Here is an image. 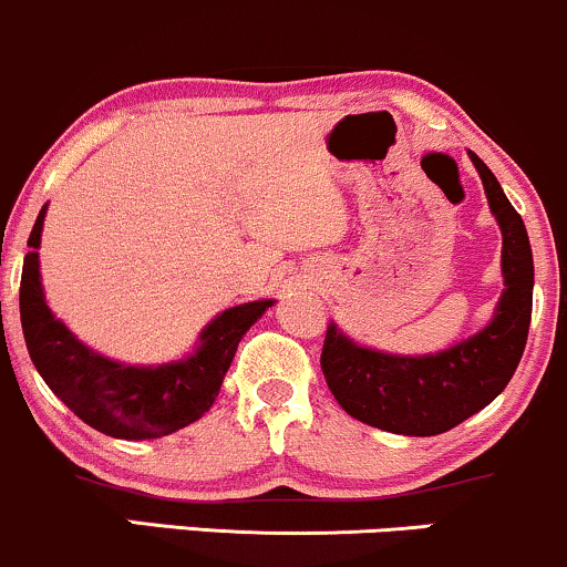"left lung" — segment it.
Segmentation results:
<instances>
[{
	"mask_svg": "<svg viewBox=\"0 0 567 567\" xmlns=\"http://www.w3.org/2000/svg\"><path fill=\"white\" fill-rule=\"evenodd\" d=\"M487 205L501 226L504 292L480 333L437 354L402 357L354 343L328 324L320 365L330 392L351 419L408 437L458 426L504 392L525 351L533 311V252L523 218L477 154Z\"/></svg>",
	"mask_w": 567,
	"mask_h": 567,
	"instance_id": "8db88e82",
	"label": "left lung"
}]
</instances>
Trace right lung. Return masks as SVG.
<instances>
[{"label": "right lung", "instance_id": "add662e5", "mask_svg": "<svg viewBox=\"0 0 567 567\" xmlns=\"http://www.w3.org/2000/svg\"><path fill=\"white\" fill-rule=\"evenodd\" d=\"M48 205L31 229V252L23 258L21 324L25 349L44 383L87 426L116 440H154L178 432L210 410L239 341L261 320L271 298L231 306L199 333L186 360L157 368L122 365L76 338L44 301L39 243Z\"/></svg>", "mask_w": 567, "mask_h": 567}]
</instances>
